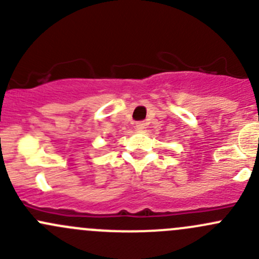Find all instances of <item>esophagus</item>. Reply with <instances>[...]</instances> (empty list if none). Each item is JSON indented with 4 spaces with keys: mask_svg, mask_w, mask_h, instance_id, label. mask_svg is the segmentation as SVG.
<instances>
[{
    "mask_svg": "<svg viewBox=\"0 0 259 259\" xmlns=\"http://www.w3.org/2000/svg\"><path fill=\"white\" fill-rule=\"evenodd\" d=\"M145 127V122L144 121H138L137 124H135V129L137 130H143Z\"/></svg>",
    "mask_w": 259,
    "mask_h": 259,
    "instance_id": "34e87169",
    "label": "esophagus"
}]
</instances>
